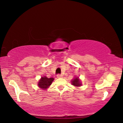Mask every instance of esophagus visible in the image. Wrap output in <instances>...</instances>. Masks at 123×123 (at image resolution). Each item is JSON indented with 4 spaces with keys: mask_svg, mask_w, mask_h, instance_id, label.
Returning a JSON list of instances; mask_svg holds the SVG:
<instances>
[{
    "mask_svg": "<svg viewBox=\"0 0 123 123\" xmlns=\"http://www.w3.org/2000/svg\"><path fill=\"white\" fill-rule=\"evenodd\" d=\"M57 78H63V75L62 74H58L57 75Z\"/></svg>",
    "mask_w": 123,
    "mask_h": 123,
    "instance_id": "esophagus-1",
    "label": "esophagus"
}]
</instances>
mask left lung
<instances>
[{
	"mask_svg": "<svg viewBox=\"0 0 123 123\" xmlns=\"http://www.w3.org/2000/svg\"><path fill=\"white\" fill-rule=\"evenodd\" d=\"M71 83L72 85H73L74 86L76 87H79L82 86L81 81L80 79L78 76L74 77V79L71 81Z\"/></svg>",
	"mask_w": 123,
	"mask_h": 123,
	"instance_id": "obj_1",
	"label": "left lung"
}]
</instances>
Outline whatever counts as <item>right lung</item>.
<instances>
[{
    "instance_id": "1",
    "label": "right lung",
    "mask_w": 123,
    "mask_h": 123,
    "mask_svg": "<svg viewBox=\"0 0 123 123\" xmlns=\"http://www.w3.org/2000/svg\"><path fill=\"white\" fill-rule=\"evenodd\" d=\"M54 80V79L53 78H48L45 76H42L40 80L38 81L37 85L39 88L42 89H47L51 85Z\"/></svg>"
}]
</instances>
